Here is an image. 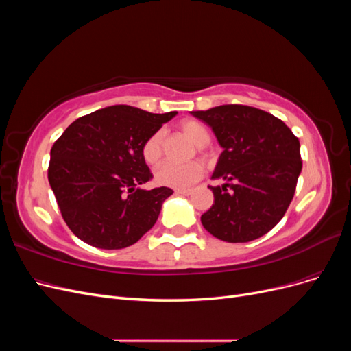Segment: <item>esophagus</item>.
Instances as JSON below:
<instances>
[{
    "label": "esophagus",
    "mask_w": 351,
    "mask_h": 351,
    "mask_svg": "<svg viewBox=\"0 0 351 351\" xmlns=\"http://www.w3.org/2000/svg\"><path fill=\"white\" fill-rule=\"evenodd\" d=\"M176 193L183 195V196H189L190 193H192V190H190V189H176Z\"/></svg>",
    "instance_id": "obj_1"
}]
</instances>
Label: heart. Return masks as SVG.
Wrapping results in <instances>:
<instances>
[{"mask_svg": "<svg viewBox=\"0 0 351 351\" xmlns=\"http://www.w3.org/2000/svg\"><path fill=\"white\" fill-rule=\"evenodd\" d=\"M178 130L192 142L196 151L202 156L206 155V145L210 141V130L208 127L195 119H186L180 121ZM164 147V132H154L142 145V158L147 165H156L162 158ZM204 176V165L199 161H190L187 164L164 162L156 168L155 178L159 184L168 187H189Z\"/></svg>", "mask_w": 351, "mask_h": 351, "instance_id": "heart-1", "label": "heart"}]
</instances>
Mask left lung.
Wrapping results in <instances>:
<instances>
[{"mask_svg":"<svg viewBox=\"0 0 351 351\" xmlns=\"http://www.w3.org/2000/svg\"><path fill=\"white\" fill-rule=\"evenodd\" d=\"M224 147L209 186L214 204L200 217L212 236L247 243L267 234L289 209L302 171L300 142L280 119L247 105L192 111Z\"/></svg>","mask_w":351,"mask_h":351,"instance_id":"8db88e82","label":"left lung"}]
</instances>
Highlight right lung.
I'll use <instances>...</instances> for the list:
<instances>
[{
  "label": "right lung",
  "mask_w": 351,
  "mask_h": 351,
  "mask_svg": "<svg viewBox=\"0 0 351 351\" xmlns=\"http://www.w3.org/2000/svg\"><path fill=\"white\" fill-rule=\"evenodd\" d=\"M176 114L114 105L80 117L58 137L48 180L74 236L114 250L132 246L155 226L173 190L141 189L154 177L142 145Z\"/></svg>",
  "instance_id": "1"
}]
</instances>
